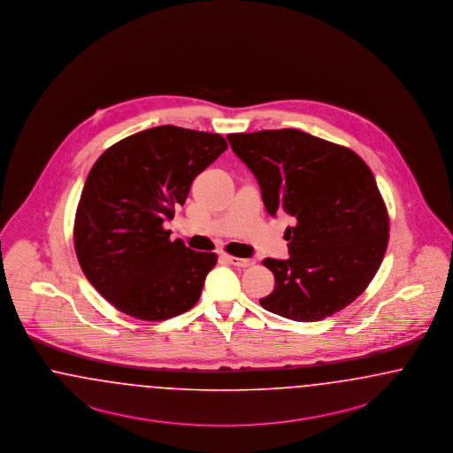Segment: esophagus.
Wrapping results in <instances>:
<instances>
[{"label": "esophagus", "instance_id": "esophagus-1", "mask_svg": "<svg viewBox=\"0 0 453 453\" xmlns=\"http://www.w3.org/2000/svg\"><path fill=\"white\" fill-rule=\"evenodd\" d=\"M227 261L235 267H249L254 264V259H242V257H234V256H227Z\"/></svg>", "mask_w": 453, "mask_h": 453}]
</instances>
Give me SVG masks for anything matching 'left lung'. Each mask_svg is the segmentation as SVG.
Returning <instances> with one entry per match:
<instances>
[{"label": "left lung", "mask_w": 453, "mask_h": 453, "mask_svg": "<svg viewBox=\"0 0 453 453\" xmlns=\"http://www.w3.org/2000/svg\"><path fill=\"white\" fill-rule=\"evenodd\" d=\"M267 212H286L288 259H264L275 288L261 305L297 322L347 307L371 284L388 242V214L369 165L349 148L299 129L227 134Z\"/></svg>", "instance_id": "left-lung-1"}]
</instances>
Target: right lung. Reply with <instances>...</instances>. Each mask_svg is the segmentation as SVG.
I'll use <instances>...</instances> for the list:
<instances>
[{
  "instance_id": "obj_1",
  "label": "right lung",
  "mask_w": 453,
  "mask_h": 453,
  "mask_svg": "<svg viewBox=\"0 0 453 453\" xmlns=\"http://www.w3.org/2000/svg\"><path fill=\"white\" fill-rule=\"evenodd\" d=\"M227 150L224 137L157 126L124 137L91 167L74 219L82 273L118 311L165 320L192 309L214 252H196L165 231L192 180Z\"/></svg>"
}]
</instances>
